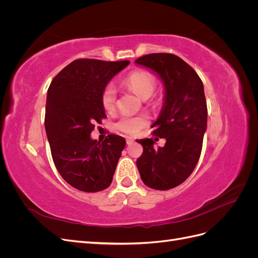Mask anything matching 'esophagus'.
Segmentation results:
<instances>
[{
	"mask_svg": "<svg viewBox=\"0 0 258 258\" xmlns=\"http://www.w3.org/2000/svg\"><path fill=\"white\" fill-rule=\"evenodd\" d=\"M126 142H127L128 145H131L132 143L135 142V139L132 138V137H127V138H126Z\"/></svg>",
	"mask_w": 258,
	"mask_h": 258,
	"instance_id": "34e87169",
	"label": "esophagus"
}]
</instances>
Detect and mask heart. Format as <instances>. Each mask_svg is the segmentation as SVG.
<instances>
[{"instance_id":"1","label":"heart","mask_w":258,"mask_h":258,"mask_svg":"<svg viewBox=\"0 0 258 258\" xmlns=\"http://www.w3.org/2000/svg\"><path fill=\"white\" fill-rule=\"evenodd\" d=\"M124 84L142 99H148L157 87V81L150 72L136 71L128 75ZM117 99V90L113 84H107L101 95V102L106 111L115 108ZM148 123V118L144 115H123L116 122V128L127 135H136Z\"/></svg>"}]
</instances>
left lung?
I'll return each mask as SVG.
<instances>
[{"label":"left lung","mask_w":258,"mask_h":258,"mask_svg":"<svg viewBox=\"0 0 258 258\" xmlns=\"http://www.w3.org/2000/svg\"><path fill=\"white\" fill-rule=\"evenodd\" d=\"M136 63L153 70L165 85L163 107L152 127L156 128L154 136L166 139L158 150L153 139L138 140L143 154L137 167L146 186L171 189L191 174L200 157L208 118L204 84L196 71L173 53L145 54Z\"/></svg>","instance_id":"8db88e82"}]
</instances>
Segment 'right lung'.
I'll return each instance as SVG.
<instances>
[{"mask_svg": "<svg viewBox=\"0 0 258 258\" xmlns=\"http://www.w3.org/2000/svg\"><path fill=\"white\" fill-rule=\"evenodd\" d=\"M129 63L77 59L62 69L49 86L45 129L52 160L60 175L76 189L97 192L112 183L126 140L108 135L97 142L90 134L95 123L106 117L102 90Z\"/></svg>", "mask_w": 258, "mask_h": 258, "instance_id": "right-lung-1", "label": "right lung"}]
</instances>
